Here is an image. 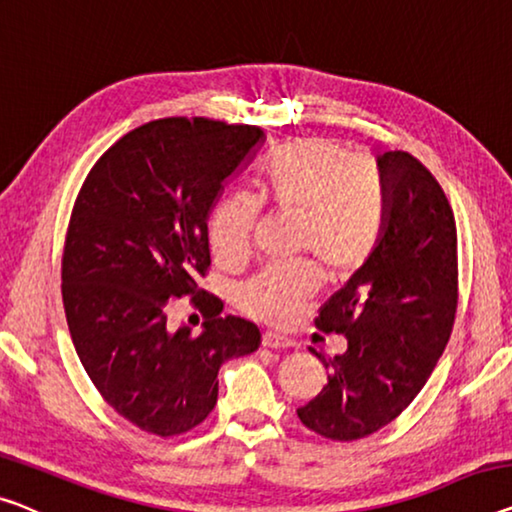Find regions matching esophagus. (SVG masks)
Returning <instances> with one entry per match:
<instances>
[{
	"mask_svg": "<svg viewBox=\"0 0 512 512\" xmlns=\"http://www.w3.org/2000/svg\"><path fill=\"white\" fill-rule=\"evenodd\" d=\"M262 345L269 347V349H289V347H294V342L282 338V335H278V333H264Z\"/></svg>",
	"mask_w": 512,
	"mask_h": 512,
	"instance_id": "obj_1",
	"label": "esophagus"
}]
</instances>
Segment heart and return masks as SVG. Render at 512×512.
<instances>
[{
	"instance_id": "heart-1",
	"label": "heart",
	"mask_w": 512,
	"mask_h": 512,
	"mask_svg": "<svg viewBox=\"0 0 512 512\" xmlns=\"http://www.w3.org/2000/svg\"><path fill=\"white\" fill-rule=\"evenodd\" d=\"M257 201L273 211L299 213V253H312L331 276H349L375 255L388 223L384 174L365 156H354L326 137L289 140L266 156L255 174ZM259 205L230 195L209 218V243L225 269L246 264L253 250ZM317 289L310 262L269 266L239 289L241 308L280 324Z\"/></svg>"
}]
</instances>
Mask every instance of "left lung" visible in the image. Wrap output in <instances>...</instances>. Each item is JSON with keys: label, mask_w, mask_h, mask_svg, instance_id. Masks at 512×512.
<instances>
[{"label": "left lung", "mask_w": 512, "mask_h": 512, "mask_svg": "<svg viewBox=\"0 0 512 512\" xmlns=\"http://www.w3.org/2000/svg\"><path fill=\"white\" fill-rule=\"evenodd\" d=\"M388 190L384 239L322 308L315 326L342 333L347 352L322 358L329 384L301 423L331 441L370 437L421 393L457 312V227L432 172L407 151L379 158Z\"/></svg>", "instance_id": "1"}]
</instances>
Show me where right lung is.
<instances>
[{
    "label": "right lung",
    "mask_w": 512,
    "mask_h": 512,
    "mask_svg": "<svg viewBox=\"0 0 512 512\" xmlns=\"http://www.w3.org/2000/svg\"><path fill=\"white\" fill-rule=\"evenodd\" d=\"M259 140L248 124L149 121L96 160L75 197L61 255L68 331L101 398L142 432L167 439L200 425L220 365L262 342L197 285L211 266L209 211ZM183 295L205 317L202 334L169 324Z\"/></svg>",
    "instance_id": "right-lung-1"
}]
</instances>
